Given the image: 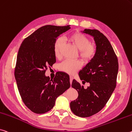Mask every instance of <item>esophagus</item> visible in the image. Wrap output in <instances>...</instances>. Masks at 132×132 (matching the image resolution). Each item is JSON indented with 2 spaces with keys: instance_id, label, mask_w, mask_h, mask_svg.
I'll list each match as a JSON object with an SVG mask.
<instances>
[{
  "instance_id": "esophagus-1",
  "label": "esophagus",
  "mask_w": 132,
  "mask_h": 132,
  "mask_svg": "<svg viewBox=\"0 0 132 132\" xmlns=\"http://www.w3.org/2000/svg\"><path fill=\"white\" fill-rule=\"evenodd\" d=\"M73 79V77L72 76H70V84H72Z\"/></svg>"
}]
</instances>
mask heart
Segmentation results:
<instances>
[{
    "label": "heart",
    "mask_w": 132,
    "mask_h": 132,
    "mask_svg": "<svg viewBox=\"0 0 132 132\" xmlns=\"http://www.w3.org/2000/svg\"><path fill=\"white\" fill-rule=\"evenodd\" d=\"M73 44L80 51V56L85 61H89L95 55L96 49L95 46L90 44V41L85 35L80 33H75L70 36ZM63 39L59 37L54 44L53 51L56 57L61 56V49L63 46ZM81 63L79 60H65L59 64V70L68 74L73 75L81 67Z\"/></svg>",
    "instance_id": "obj_1"
}]
</instances>
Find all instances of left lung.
I'll return each mask as SVG.
<instances>
[{
  "label": "left lung",
  "instance_id": "obj_1",
  "mask_svg": "<svg viewBox=\"0 0 132 132\" xmlns=\"http://www.w3.org/2000/svg\"><path fill=\"white\" fill-rule=\"evenodd\" d=\"M80 32L93 37L96 52L79 73L83 84L88 82L89 86L85 89L75 79L72 81V87L77 91L78 97L70 102V107L75 115L87 118L101 110L110 99L116 86L119 64L111 44L103 33L96 29Z\"/></svg>",
  "mask_w": 132,
  "mask_h": 132
}]
</instances>
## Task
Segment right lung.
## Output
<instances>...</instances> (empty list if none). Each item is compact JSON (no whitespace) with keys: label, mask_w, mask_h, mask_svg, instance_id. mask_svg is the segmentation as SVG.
<instances>
[{"label":"right lung","mask_w":132,"mask_h":132,"mask_svg":"<svg viewBox=\"0 0 132 132\" xmlns=\"http://www.w3.org/2000/svg\"><path fill=\"white\" fill-rule=\"evenodd\" d=\"M70 25H46L26 37L19 49L14 77L25 105L35 113L51 110L56 99L70 86L69 76L59 72L54 79L45 75L47 67L56 62L54 44Z\"/></svg>","instance_id":"right-lung-1"}]
</instances>
